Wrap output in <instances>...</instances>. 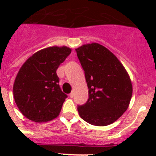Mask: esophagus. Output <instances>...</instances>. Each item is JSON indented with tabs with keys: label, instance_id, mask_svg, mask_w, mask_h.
I'll return each mask as SVG.
<instances>
[{
	"label": "esophagus",
	"instance_id": "1",
	"mask_svg": "<svg viewBox=\"0 0 156 156\" xmlns=\"http://www.w3.org/2000/svg\"><path fill=\"white\" fill-rule=\"evenodd\" d=\"M73 96H74V94H73V92H71V93L69 94V97L71 98H73Z\"/></svg>",
	"mask_w": 156,
	"mask_h": 156
}]
</instances>
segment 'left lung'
<instances>
[{
	"instance_id": "obj_1",
	"label": "left lung",
	"mask_w": 156,
	"mask_h": 156,
	"mask_svg": "<svg viewBox=\"0 0 156 156\" xmlns=\"http://www.w3.org/2000/svg\"><path fill=\"white\" fill-rule=\"evenodd\" d=\"M76 51L89 89L87 103L77 108L80 116L94 126L112 124L129 107L130 77L118 58L100 44H87Z\"/></svg>"
}]
</instances>
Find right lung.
<instances>
[{
	"label": "right lung",
	"mask_w": 156,
	"mask_h": 156,
	"mask_svg": "<svg viewBox=\"0 0 156 156\" xmlns=\"http://www.w3.org/2000/svg\"><path fill=\"white\" fill-rule=\"evenodd\" d=\"M72 51L66 46H52L34 53L23 63L13 84L19 111L35 122H46L59 115L67 95L58 85L56 70Z\"/></svg>",
	"instance_id": "add662e5"
}]
</instances>
